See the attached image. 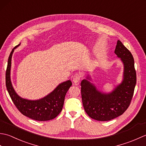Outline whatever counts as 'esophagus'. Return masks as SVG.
<instances>
[{"label": "esophagus", "mask_w": 146, "mask_h": 146, "mask_svg": "<svg viewBox=\"0 0 146 146\" xmlns=\"http://www.w3.org/2000/svg\"><path fill=\"white\" fill-rule=\"evenodd\" d=\"M82 78V74L81 73H76L75 75L73 76V81L75 83V84H78V83L80 82Z\"/></svg>", "instance_id": "obj_1"}]
</instances>
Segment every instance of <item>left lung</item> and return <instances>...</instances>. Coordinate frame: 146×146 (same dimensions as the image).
Here are the masks:
<instances>
[{"label": "left lung", "instance_id": "8db88e82", "mask_svg": "<svg viewBox=\"0 0 146 146\" xmlns=\"http://www.w3.org/2000/svg\"><path fill=\"white\" fill-rule=\"evenodd\" d=\"M115 53L123 62L124 71L122 82L112 92L103 94L87 80H83L81 82L83 107L88 115L93 119L99 121L112 120L124 113L131 104L136 84L134 58L119 40Z\"/></svg>", "mask_w": 146, "mask_h": 146}]
</instances>
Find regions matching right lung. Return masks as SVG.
<instances>
[{
    "instance_id": "right-lung-1",
    "label": "right lung",
    "mask_w": 146,
    "mask_h": 146,
    "mask_svg": "<svg viewBox=\"0 0 146 146\" xmlns=\"http://www.w3.org/2000/svg\"><path fill=\"white\" fill-rule=\"evenodd\" d=\"M18 46L19 44L13 48L8 59L5 73V85L9 94L15 106L24 115L38 121L53 119L62 110L65 95L72 85V83L70 80H68L61 83L51 94L38 100H29L21 98L12 87L10 77L12 55L14 49Z\"/></svg>"
}]
</instances>
